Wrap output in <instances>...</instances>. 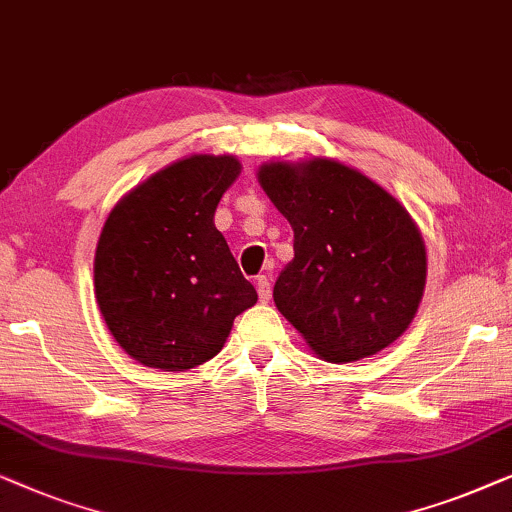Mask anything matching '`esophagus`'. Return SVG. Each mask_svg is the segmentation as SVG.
I'll return each mask as SVG.
<instances>
[{
  "label": "esophagus",
  "mask_w": 512,
  "mask_h": 512,
  "mask_svg": "<svg viewBox=\"0 0 512 512\" xmlns=\"http://www.w3.org/2000/svg\"><path fill=\"white\" fill-rule=\"evenodd\" d=\"M257 294H259V301H269L271 299V283L266 276H259L257 278Z\"/></svg>",
  "instance_id": "esophagus-1"
}]
</instances>
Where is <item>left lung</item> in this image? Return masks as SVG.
Wrapping results in <instances>:
<instances>
[{"label": "left lung", "mask_w": 512, "mask_h": 512, "mask_svg": "<svg viewBox=\"0 0 512 512\" xmlns=\"http://www.w3.org/2000/svg\"><path fill=\"white\" fill-rule=\"evenodd\" d=\"M257 178L294 232V259L273 287L285 320L336 364L397 341L427 280V250L406 208L327 157L262 164Z\"/></svg>", "instance_id": "8db88e82"}]
</instances>
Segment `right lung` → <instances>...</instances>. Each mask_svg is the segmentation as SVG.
Here are the masks:
<instances>
[{
  "label": "right lung",
  "instance_id": "1",
  "mask_svg": "<svg viewBox=\"0 0 512 512\" xmlns=\"http://www.w3.org/2000/svg\"><path fill=\"white\" fill-rule=\"evenodd\" d=\"M241 174L234 155H192L157 171L115 204L99 234L95 297L129 357L187 371L225 345L255 306L213 215Z\"/></svg>",
  "mask_w": 512,
  "mask_h": 512
}]
</instances>
